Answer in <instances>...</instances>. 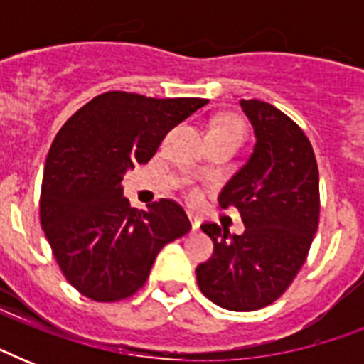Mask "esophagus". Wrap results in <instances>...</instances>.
<instances>
[{"instance_id":"esophagus-1","label":"esophagus","mask_w":364,"mask_h":364,"mask_svg":"<svg viewBox=\"0 0 364 364\" xmlns=\"http://www.w3.org/2000/svg\"><path fill=\"white\" fill-rule=\"evenodd\" d=\"M187 215H188V221H191V227H193V230H198V228H200V217L194 215V213H191V211H188Z\"/></svg>"}]
</instances>
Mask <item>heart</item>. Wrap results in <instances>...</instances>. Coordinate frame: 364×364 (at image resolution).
<instances>
[{"label": "heart", "instance_id": "obj_1", "mask_svg": "<svg viewBox=\"0 0 364 364\" xmlns=\"http://www.w3.org/2000/svg\"><path fill=\"white\" fill-rule=\"evenodd\" d=\"M210 136H238L243 139V136H245V126H243V122L240 121V119H236V117H223V119L213 122V126H211L210 130ZM188 196H191V198H196V196H198V191L191 188V191H188Z\"/></svg>", "mask_w": 364, "mask_h": 364}]
</instances>
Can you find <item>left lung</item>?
I'll return each instance as SVG.
<instances>
[{"label":"left lung","mask_w":364,"mask_h":364,"mask_svg":"<svg viewBox=\"0 0 364 364\" xmlns=\"http://www.w3.org/2000/svg\"><path fill=\"white\" fill-rule=\"evenodd\" d=\"M242 109L257 143L219 204L234 205L245 230L230 234L204 223L213 255L196 268V279L217 306L253 311L287 291L310 253L319 225V170L310 139L293 119L260 100H242Z\"/></svg>","instance_id":"8db88e82"}]
</instances>
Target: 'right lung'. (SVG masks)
Listing matches in <instances>:
<instances>
[{
    "label": "right lung",
    "instance_id": "right-lung-1",
    "mask_svg": "<svg viewBox=\"0 0 364 364\" xmlns=\"http://www.w3.org/2000/svg\"><path fill=\"white\" fill-rule=\"evenodd\" d=\"M202 98H147L111 90L65 121L48 151L39 217L65 279L87 299L117 302L145 285L166 243L191 230L177 202L130 208L122 176L153 159L168 132Z\"/></svg>",
    "mask_w": 364,
    "mask_h": 364
}]
</instances>
